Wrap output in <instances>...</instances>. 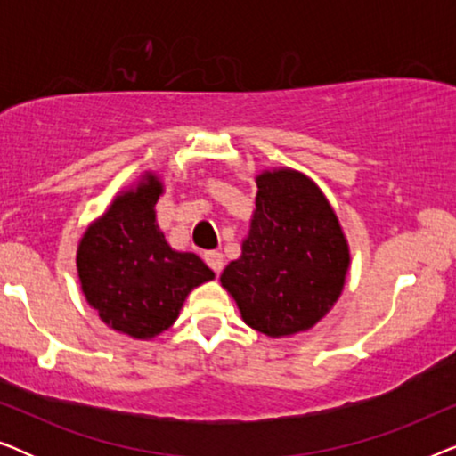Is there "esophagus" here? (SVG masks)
<instances>
[{
    "label": "esophagus",
    "mask_w": 456,
    "mask_h": 456,
    "mask_svg": "<svg viewBox=\"0 0 456 456\" xmlns=\"http://www.w3.org/2000/svg\"><path fill=\"white\" fill-rule=\"evenodd\" d=\"M205 264H208L216 273H220L224 267V255L220 251H208L205 253Z\"/></svg>",
    "instance_id": "1"
}]
</instances>
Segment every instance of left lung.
I'll use <instances>...</instances> for the list:
<instances>
[{
  "instance_id": "8db88e82",
  "label": "left lung",
  "mask_w": 456,
  "mask_h": 456,
  "mask_svg": "<svg viewBox=\"0 0 456 456\" xmlns=\"http://www.w3.org/2000/svg\"><path fill=\"white\" fill-rule=\"evenodd\" d=\"M257 199L220 282L242 322L270 338L307 332L345 289L351 248L328 197L307 174L272 167L255 176Z\"/></svg>"
}]
</instances>
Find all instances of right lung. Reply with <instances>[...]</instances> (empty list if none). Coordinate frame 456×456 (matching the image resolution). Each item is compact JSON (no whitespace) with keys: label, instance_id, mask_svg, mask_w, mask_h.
Here are the masks:
<instances>
[{"label":"right lung","instance_id":"right-lung-1","mask_svg":"<svg viewBox=\"0 0 456 456\" xmlns=\"http://www.w3.org/2000/svg\"><path fill=\"white\" fill-rule=\"evenodd\" d=\"M161 195L158 174L142 172L86 226L77 247L86 303L105 326L136 340L166 332L191 290L216 278L199 255L167 245L155 220Z\"/></svg>","mask_w":456,"mask_h":456}]
</instances>
